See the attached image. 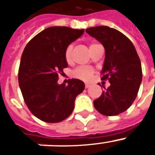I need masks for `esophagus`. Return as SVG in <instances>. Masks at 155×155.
I'll list each match as a JSON object with an SVG mask.
<instances>
[{"instance_id": "1", "label": "esophagus", "mask_w": 155, "mask_h": 155, "mask_svg": "<svg viewBox=\"0 0 155 155\" xmlns=\"http://www.w3.org/2000/svg\"><path fill=\"white\" fill-rule=\"evenodd\" d=\"M90 86L91 85L89 84V83H86V84H85V87H86V89H88V88H89Z\"/></svg>"}]
</instances>
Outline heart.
I'll return each mask as SVG.
<instances>
[{"label": "heart", "instance_id": "obj_1", "mask_svg": "<svg viewBox=\"0 0 155 155\" xmlns=\"http://www.w3.org/2000/svg\"><path fill=\"white\" fill-rule=\"evenodd\" d=\"M92 44L91 46H92ZM90 46V47H91ZM72 50H73V46L69 45L65 51V59L67 63L71 61V57H72ZM94 73V70L92 68L87 67V66H82L75 69L73 72V76L75 78L81 79L83 81H89L92 79V74Z\"/></svg>", "mask_w": 155, "mask_h": 155}]
</instances>
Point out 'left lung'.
Segmentation results:
<instances>
[{
    "label": "left lung",
    "mask_w": 155,
    "mask_h": 155,
    "mask_svg": "<svg viewBox=\"0 0 155 155\" xmlns=\"http://www.w3.org/2000/svg\"><path fill=\"white\" fill-rule=\"evenodd\" d=\"M86 31L105 48L102 79H108L110 82L100 97L94 100V106L104 115H119L131 106L141 86L142 70L139 56L131 40L115 29L99 26Z\"/></svg>",
    "instance_id": "left-lung-1"
}]
</instances>
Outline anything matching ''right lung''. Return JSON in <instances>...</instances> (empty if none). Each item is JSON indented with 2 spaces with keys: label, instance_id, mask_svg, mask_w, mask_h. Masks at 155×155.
Returning a JSON list of instances; mask_svg holds the SVG:
<instances>
[{
  "label": "right lung",
  "instance_id": "right-lung-1",
  "mask_svg": "<svg viewBox=\"0 0 155 155\" xmlns=\"http://www.w3.org/2000/svg\"><path fill=\"white\" fill-rule=\"evenodd\" d=\"M84 29L50 27L39 33L27 44L21 56L19 86L30 112L45 122L66 119L74 109L75 99L85 89L78 79L68 86L59 84V73L68 66L65 51L83 34Z\"/></svg>",
  "mask_w": 155,
  "mask_h": 155
}]
</instances>
